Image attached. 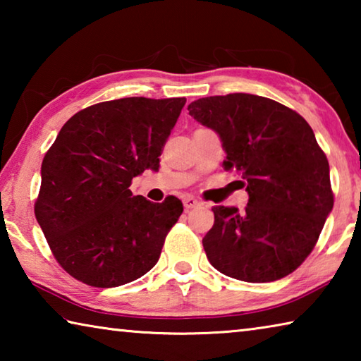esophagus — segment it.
Listing matches in <instances>:
<instances>
[{
    "instance_id": "1",
    "label": "esophagus",
    "mask_w": 361,
    "mask_h": 361,
    "mask_svg": "<svg viewBox=\"0 0 361 361\" xmlns=\"http://www.w3.org/2000/svg\"><path fill=\"white\" fill-rule=\"evenodd\" d=\"M183 204H185V209L189 210V209H195V207H199L200 202L195 197H192V195H188V197L183 199Z\"/></svg>"
}]
</instances>
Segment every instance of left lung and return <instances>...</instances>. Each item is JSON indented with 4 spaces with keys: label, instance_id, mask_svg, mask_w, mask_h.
<instances>
[{
    "label": "left lung",
    "instance_id": "obj_1",
    "mask_svg": "<svg viewBox=\"0 0 361 361\" xmlns=\"http://www.w3.org/2000/svg\"><path fill=\"white\" fill-rule=\"evenodd\" d=\"M221 138L224 170L242 178L245 210L213 207L204 237L210 264L243 282L288 276L312 252L333 210L329 166L302 116L253 94L205 97L188 106Z\"/></svg>",
    "mask_w": 361,
    "mask_h": 361
}]
</instances>
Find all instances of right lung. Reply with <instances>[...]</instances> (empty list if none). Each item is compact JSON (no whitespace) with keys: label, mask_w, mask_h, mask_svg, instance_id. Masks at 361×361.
Segmentation results:
<instances>
[{"label":"right lung","mask_w":361,"mask_h":361,"mask_svg":"<svg viewBox=\"0 0 361 361\" xmlns=\"http://www.w3.org/2000/svg\"><path fill=\"white\" fill-rule=\"evenodd\" d=\"M186 99L129 97L97 103L66 121L41 166L35 215L54 256L71 277L113 288L156 266L183 213L132 195V178L159 156Z\"/></svg>","instance_id":"1"}]
</instances>
